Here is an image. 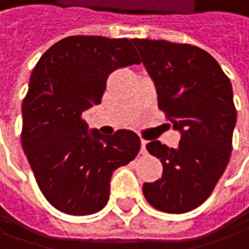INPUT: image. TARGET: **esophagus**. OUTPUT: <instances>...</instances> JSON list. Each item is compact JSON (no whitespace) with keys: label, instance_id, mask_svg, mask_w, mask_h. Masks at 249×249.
<instances>
[{"label":"esophagus","instance_id":"34e87169","mask_svg":"<svg viewBox=\"0 0 249 249\" xmlns=\"http://www.w3.org/2000/svg\"><path fill=\"white\" fill-rule=\"evenodd\" d=\"M145 145H147V141L145 140H141V154H147V149H145Z\"/></svg>","mask_w":249,"mask_h":249}]
</instances>
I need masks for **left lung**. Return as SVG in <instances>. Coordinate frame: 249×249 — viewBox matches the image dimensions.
I'll return each mask as SVG.
<instances>
[{
    "label": "left lung",
    "mask_w": 249,
    "mask_h": 249,
    "mask_svg": "<svg viewBox=\"0 0 249 249\" xmlns=\"http://www.w3.org/2000/svg\"><path fill=\"white\" fill-rule=\"evenodd\" d=\"M155 82L158 108L181 132L178 148L147 144L164 170L142 187L148 202L170 214L199 207L214 191L228 165L237 109L232 87L207 51L164 39H132Z\"/></svg>",
    "instance_id": "left-lung-1"
}]
</instances>
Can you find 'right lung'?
Here are the masks:
<instances>
[{
    "label": "right lung",
    "mask_w": 249,
    "mask_h": 249,
    "mask_svg": "<svg viewBox=\"0 0 249 249\" xmlns=\"http://www.w3.org/2000/svg\"><path fill=\"white\" fill-rule=\"evenodd\" d=\"M132 39L67 36L44 53L22 101L21 142L47 201L70 215H89L109 199L112 172L131 162L141 141L118 129L88 134L84 112L101 104L108 75L140 64Z\"/></svg>",
    "instance_id": "1"
}]
</instances>
